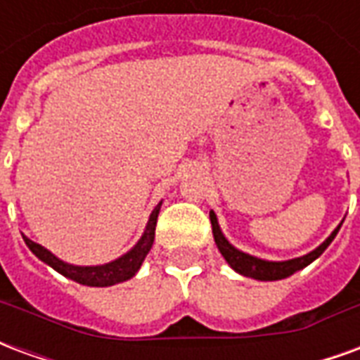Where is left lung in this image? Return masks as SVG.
<instances>
[{
  "mask_svg": "<svg viewBox=\"0 0 360 360\" xmlns=\"http://www.w3.org/2000/svg\"><path fill=\"white\" fill-rule=\"evenodd\" d=\"M210 221L214 241L218 245V250L221 252V257L226 258L227 264L231 266L237 274H241L245 278L258 279V281H278V279H285L289 276H293L295 271L307 268L310 262H314L330 247V243L335 239V235H338L341 224H343L341 221L340 226L335 227L332 233H330V237L322 245H318L316 249L310 250L309 255H302L299 258H291V260H264V258L252 257V255H247L243 250L235 249L233 245L226 239V235L221 233L218 218H216L214 210H210Z\"/></svg>",
  "mask_w": 360,
  "mask_h": 360,
  "instance_id": "8db88e82",
  "label": "left lung"
}]
</instances>
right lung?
<instances>
[{
    "mask_svg": "<svg viewBox=\"0 0 360 360\" xmlns=\"http://www.w3.org/2000/svg\"><path fill=\"white\" fill-rule=\"evenodd\" d=\"M160 208H162V202L158 204L156 208L152 210L148 218V224L144 227V233L141 235V239L136 241L133 249L127 250L125 255H121L115 260L111 262H105V264L98 266H77L69 264V262H63L61 258H58L53 252L38 245V243L30 241L27 235H22V239L27 243V247L32 250V255L40 258L42 262H46L48 266H51L53 270L59 271L61 276L73 279L81 285L89 287H110L115 285V283H121V281H127L131 279L141 270L144 258L152 249V243H154V233H156V221L158 214H160Z\"/></svg>",
    "mask_w": 360,
    "mask_h": 360,
    "instance_id": "right-lung-1",
    "label": "right lung"
}]
</instances>
